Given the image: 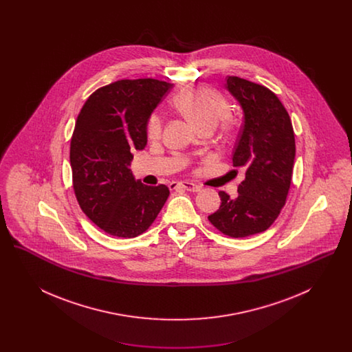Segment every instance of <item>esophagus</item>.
<instances>
[{"label":"esophagus","mask_w":352,"mask_h":352,"mask_svg":"<svg viewBox=\"0 0 352 352\" xmlns=\"http://www.w3.org/2000/svg\"><path fill=\"white\" fill-rule=\"evenodd\" d=\"M178 187H182L187 191H191V192H198L201 190V187L198 184H192V182H171L170 184V188L174 190V188H178Z\"/></svg>","instance_id":"esophagus-1"}]
</instances>
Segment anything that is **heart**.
<instances>
[{
  "label": "heart",
  "mask_w": 352,
  "mask_h": 352,
  "mask_svg": "<svg viewBox=\"0 0 352 352\" xmlns=\"http://www.w3.org/2000/svg\"><path fill=\"white\" fill-rule=\"evenodd\" d=\"M174 107L198 128H215L219 122H228L230 105L227 99L217 89L198 85L181 92L174 99ZM164 120L160 113H153L146 125L151 140H157L162 133Z\"/></svg>",
  "instance_id": "1"
}]
</instances>
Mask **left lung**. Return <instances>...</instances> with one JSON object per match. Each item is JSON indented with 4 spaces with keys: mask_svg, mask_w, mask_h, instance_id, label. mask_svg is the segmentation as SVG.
<instances>
[{
    "mask_svg": "<svg viewBox=\"0 0 352 352\" xmlns=\"http://www.w3.org/2000/svg\"><path fill=\"white\" fill-rule=\"evenodd\" d=\"M226 80L244 112L232 162L245 178L234 199L219 191L220 207L208 220L221 234L247 237L267 231L280 215L292 184L296 140L289 113L274 92L239 76Z\"/></svg>",
    "mask_w": 352,
    "mask_h": 352,
    "instance_id": "left-lung-1",
    "label": "left lung"
}]
</instances>
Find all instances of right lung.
Returning <instances> with one entry per match:
<instances>
[{
  "instance_id": "right-lung-1",
  "label": "right lung",
  "mask_w": 352,
  "mask_h": 352,
  "mask_svg": "<svg viewBox=\"0 0 352 352\" xmlns=\"http://www.w3.org/2000/svg\"><path fill=\"white\" fill-rule=\"evenodd\" d=\"M173 84L124 79L96 89L79 112L69 145L72 186L84 214L104 232L144 234L168 201L165 184L146 186L131 171L146 145V125Z\"/></svg>"
}]
</instances>
